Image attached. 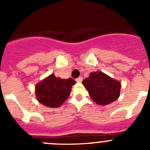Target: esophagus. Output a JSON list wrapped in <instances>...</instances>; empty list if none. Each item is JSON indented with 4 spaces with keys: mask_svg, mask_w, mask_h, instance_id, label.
Returning <instances> with one entry per match:
<instances>
[{
    "mask_svg": "<svg viewBox=\"0 0 150 150\" xmlns=\"http://www.w3.org/2000/svg\"><path fill=\"white\" fill-rule=\"evenodd\" d=\"M76 81L78 82V83H80V82L83 81V78H82L81 76H79V77H78L77 79H76Z\"/></svg>",
    "mask_w": 150,
    "mask_h": 150,
    "instance_id": "34e87169",
    "label": "esophagus"
}]
</instances>
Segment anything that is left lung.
<instances>
[{"instance_id":"obj_1","label":"left lung","mask_w":150,"mask_h":150,"mask_svg":"<svg viewBox=\"0 0 150 150\" xmlns=\"http://www.w3.org/2000/svg\"><path fill=\"white\" fill-rule=\"evenodd\" d=\"M82 83L88 90L91 98L99 105H107L120 97L121 83L103 72L90 73Z\"/></svg>"}]
</instances>
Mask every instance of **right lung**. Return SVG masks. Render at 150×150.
Returning a JSON list of instances; mask_svg holds the SVG:
<instances>
[{"instance_id": "obj_1", "label": "right lung", "mask_w": 150, "mask_h": 150, "mask_svg": "<svg viewBox=\"0 0 150 150\" xmlns=\"http://www.w3.org/2000/svg\"><path fill=\"white\" fill-rule=\"evenodd\" d=\"M75 83L71 78L64 79L51 74L36 86L37 98L46 107H59L67 100Z\"/></svg>"}]
</instances>
